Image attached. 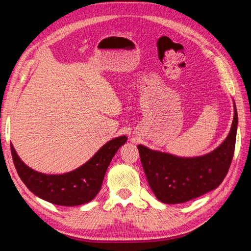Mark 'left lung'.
<instances>
[{
	"label": "left lung",
	"mask_w": 251,
	"mask_h": 251,
	"mask_svg": "<svg viewBox=\"0 0 251 251\" xmlns=\"http://www.w3.org/2000/svg\"><path fill=\"white\" fill-rule=\"evenodd\" d=\"M237 126L234 105L232 126L225 142L211 153L198 157H178L138 145L143 169L155 197L163 203H184L217 189L231 164Z\"/></svg>",
	"instance_id": "1"
}]
</instances>
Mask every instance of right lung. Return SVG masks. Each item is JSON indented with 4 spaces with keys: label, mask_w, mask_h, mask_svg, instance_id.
<instances>
[{
    "label": "right lung",
    "mask_w": 251,
    "mask_h": 251,
    "mask_svg": "<svg viewBox=\"0 0 251 251\" xmlns=\"http://www.w3.org/2000/svg\"><path fill=\"white\" fill-rule=\"evenodd\" d=\"M126 141V136L114 138L80 168L55 176L37 172L25 165L12 144L11 153L20 178L31 192L50 203L74 206L87 203L97 196L111 158Z\"/></svg>",
    "instance_id": "add662e5"
}]
</instances>
